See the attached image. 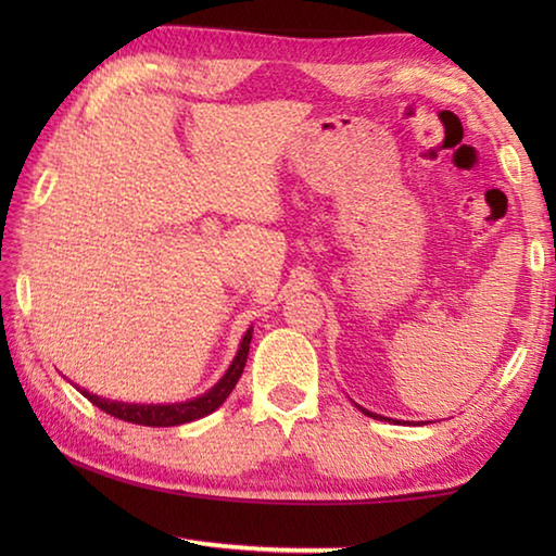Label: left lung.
Wrapping results in <instances>:
<instances>
[{
  "label": "left lung",
  "instance_id": "left-lung-1",
  "mask_svg": "<svg viewBox=\"0 0 556 556\" xmlns=\"http://www.w3.org/2000/svg\"><path fill=\"white\" fill-rule=\"evenodd\" d=\"M357 409H361L363 414H368V417H372V419H384V421H394V425H407V421H397V419H390V417H382V414H375V412H370V409H365V407H361V404H355Z\"/></svg>",
  "mask_w": 556,
  "mask_h": 556
}]
</instances>
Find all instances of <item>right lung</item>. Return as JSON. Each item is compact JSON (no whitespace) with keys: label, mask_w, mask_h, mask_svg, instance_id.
<instances>
[{"label":"right lung","mask_w":556,"mask_h":556,"mask_svg":"<svg viewBox=\"0 0 556 556\" xmlns=\"http://www.w3.org/2000/svg\"><path fill=\"white\" fill-rule=\"evenodd\" d=\"M250 341H252V326L248 328V333L242 336L238 353H235L230 368L225 370L223 378L213 384L208 392L199 394V397L186 400V402H164V404H135V402H117V400H105L98 397L88 390H83L75 384L83 397H88L96 407L102 412L112 414V417L125 419L129 425H142V427H178V425H188V421H195L201 417H208L211 412H215L220 404L228 400V394L232 392L235 384H238L240 375L244 370V363H248V353H250Z\"/></svg>","instance_id":"add662e5"}]
</instances>
